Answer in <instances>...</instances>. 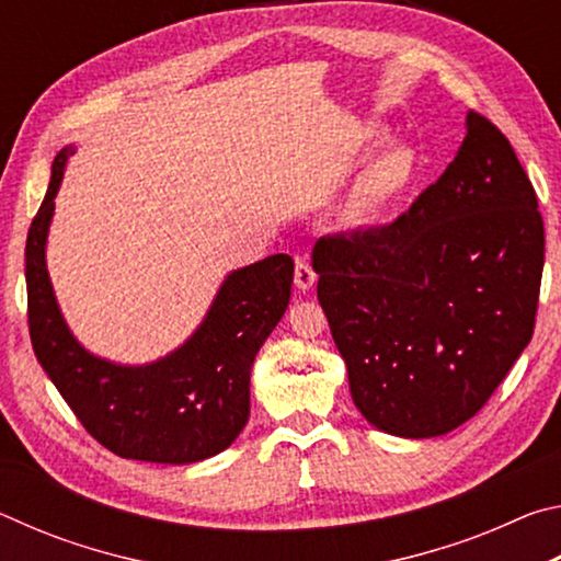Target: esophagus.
Wrapping results in <instances>:
<instances>
[{"label":"esophagus","instance_id":"esophagus-1","mask_svg":"<svg viewBox=\"0 0 561 561\" xmlns=\"http://www.w3.org/2000/svg\"><path fill=\"white\" fill-rule=\"evenodd\" d=\"M317 282V272L311 267V260L309 254H299L297 257V270H294V284H297L299 289H311Z\"/></svg>","mask_w":561,"mask_h":561}]
</instances>
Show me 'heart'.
I'll return each instance as SVG.
<instances>
[{"label": "heart", "instance_id": "1", "mask_svg": "<svg viewBox=\"0 0 561 561\" xmlns=\"http://www.w3.org/2000/svg\"><path fill=\"white\" fill-rule=\"evenodd\" d=\"M378 144V138L374 140ZM417 180V158L408 146H388L360 175L354 195V213L374 217L411 193Z\"/></svg>", "mask_w": 561, "mask_h": 561}]
</instances>
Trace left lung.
Masks as SVG:
<instances>
[{
  "instance_id": "8db88e82",
  "label": "left lung",
  "mask_w": 561,
  "mask_h": 561,
  "mask_svg": "<svg viewBox=\"0 0 561 561\" xmlns=\"http://www.w3.org/2000/svg\"><path fill=\"white\" fill-rule=\"evenodd\" d=\"M542 267L535 187L505 133L470 111L458 156L408 213L314 244L360 415L401 438L470 421L529 344Z\"/></svg>"
}]
</instances>
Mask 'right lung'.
I'll return each instance as SVG.
<instances>
[{
    "label": "right lung",
    "mask_w": 561,
    "mask_h": 561,
    "mask_svg": "<svg viewBox=\"0 0 561 561\" xmlns=\"http://www.w3.org/2000/svg\"><path fill=\"white\" fill-rule=\"evenodd\" d=\"M71 148L51 163L46 197L26 237V314L34 354L83 428L128 460L187 465L230 448L250 417V371L289 304V254L254 262L222 282L210 311L173 354L116 366L71 336L46 272V232Z\"/></svg>",
    "instance_id": "right-lung-1"
}]
</instances>
